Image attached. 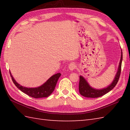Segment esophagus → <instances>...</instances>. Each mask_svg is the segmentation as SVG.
<instances>
[{
	"mask_svg": "<svg viewBox=\"0 0 130 130\" xmlns=\"http://www.w3.org/2000/svg\"><path fill=\"white\" fill-rule=\"evenodd\" d=\"M75 67H76V65H75V63H74V62L70 63V64L69 65V66H68L69 69H70L71 71H73V70L75 69Z\"/></svg>",
	"mask_w": 130,
	"mask_h": 130,
	"instance_id": "34e87169",
	"label": "esophagus"
}]
</instances>
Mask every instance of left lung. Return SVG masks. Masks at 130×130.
I'll use <instances>...</instances> for the list:
<instances>
[{"label": "left lung", "instance_id": "left-lung-1", "mask_svg": "<svg viewBox=\"0 0 130 130\" xmlns=\"http://www.w3.org/2000/svg\"><path fill=\"white\" fill-rule=\"evenodd\" d=\"M122 61V52L121 50V56L120 62L119 66H118V70L116 75L115 78L112 82L111 84H110L108 87L106 88H103L102 89H95L91 87L89 84L85 80L82 76H80V80L79 83V93L83 96L87 98H98L103 96L106 93L110 92L112 89H113L116 85L117 82L119 80L120 74L121 72V65Z\"/></svg>", "mask_w": 130, "mask_h": 130}]
</instances>
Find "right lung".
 I'll use <instances>...</instances> for the list:
<instances>
[{"label":"right lung","mask_w":130,"mask_h":130,"mask_svg":"<svg viewBox=\"0 0 130 130\" xmlns=\"http://www.w3.org/2000/svg\"><path fill=\"white\" fill-rule=\"evenodd\" d=\"M12 81L15 86L24 93L35 98L47 97L54 92L58 79L61 76L60 73L54 74L50 77L43 85L37 88H27L22 86L17 82L9 71Z\"/></svg>","instance_id":"add662e5"}]
</instances>
